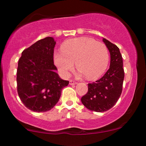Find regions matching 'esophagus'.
Masks as SVG:
<instances>
[{
    "mask_svg": "<svg viewBox=\"0 0 146 146\" xmlns=\"http://www.w3.org/2000/svg\"><path fill=\"white\" fill-rule=\"evenodd\" d=\"M78 84V82H77L73 81V80H70L69 81L70 85H75V84Z\"/></svg>",
    "mask_w": 146,
    "mask_h": 146,
    "instance_id": "obj_1",
    "label": "esophagus"
}]
</instances>
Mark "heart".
Masks as SVG:
<instances>
[{"instance_id": "1", "label": "heart", "mask_w": 146, "mask_h": 146, "mask_svg": "<svg viewBox=\"0 0 146 146\" xmlns=\"http://www.w3.org/2000/svg\"><path fill=\"white\" fill-rule=\"evenodd\" d=\"M61 51L53 53L55 64L64 76L67 77L74 68L79 77L89 80L100 78L109 63V53L106 46L94 39L86 37L73 38L63 43Z\"/></svg>"}]
</instances>
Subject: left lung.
<instances>
[{"instance_id": "8db88e82", "label": "left lung", "mask_w": 146, "mask_h": 146, "mask_svg": "<svg viewBox=\"0 0 146 146\" xmlns=\"http://www.w3.org/2000/svg\"><path fill=\"white\" fill-rule=\"evenodd\" d=\"M103 42L110 52V68L102 78L88 84V92L81 99L86 108L95 112L106 111L117 103L121 94L124 78L119 48L105 38Z\"/></svg>"}]
</instances>
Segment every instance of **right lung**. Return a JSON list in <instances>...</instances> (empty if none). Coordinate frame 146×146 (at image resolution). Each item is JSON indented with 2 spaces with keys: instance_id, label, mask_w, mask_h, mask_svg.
<instances>
[{
  "instance_id": "add662e5",
  "label": "right lung",
  "mask_w": 146,
  "mask_h": 146,
  "mask_svg": "<svg viewBox=\"0 0 146 146\" xmlns=\"http://www.w3.org/2000/svg\"><path fill=\"white\" fill-rule=\"evenodd\" d=\"M56 44L52 37L40 40L25 49L18 61V93L25 106L32 111L41 113L53 108L59 101L62 89L69 82L56 72Z\"/></svg>"
}]
</instances>
